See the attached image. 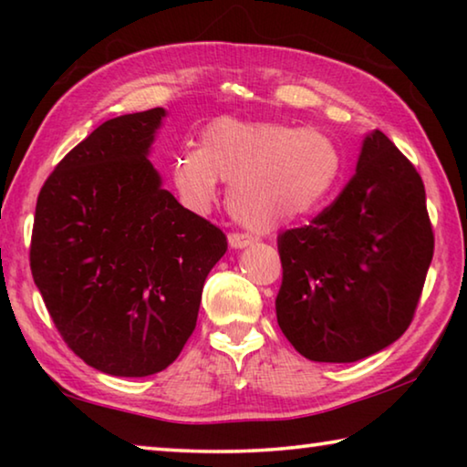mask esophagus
Listing matches in <instances>:
<instances>
[{
  "instance_id": "34e87169",
  "label": "esophagus",
  "mask_w": 467,
  "mask_h": 467,
  "mask_svg": "<svg viewBox=\"0 0 467 467\" xmlns=\"http://www.w3.org/2000/svg\"><path fill=\"white\" fill-rule=\"evenodd\" d=\"M228 243H231L233 249H243L253 243V236L244 234V233H231L228 234Z\"/></svg>"
}]
</instances>
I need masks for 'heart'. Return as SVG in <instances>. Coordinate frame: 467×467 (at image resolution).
Listing matches in <instances>:
<instances>
[{
  "instance_id": "heart-1",
  "label": "heart",
  "mask_w": 467,
  "mask_h": 467,
  "mask_svg": "<svg viewBox=\"0 0 467 467\" xmlns=\"http://www.w3.org/2000/svg\"><path fill=\"white\" fill-rule=\"evenodd\" d=\"M171 169L187 208L208 210L220 179L231 183L228 208L234 218L253 231H272L329 200L344 156L317 130L220 117L202 131L200 148L181 150Z\"/></svg>"
}]
</instances>
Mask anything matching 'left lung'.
I'll return each mask as SVG.
<instances>
[{
  "label": "left lung",
  "instance_id": "left-lung-1",
  "mask_svg": "<svg viewBox=\"0 0 467 467\" xmlns=\"http://www.w3.org/2000/svg\"><path fill=\"white\" fill-rule=\"evenodd\" d=\"M278 326L315 362H357L414 319L434 234L414 164L375 130L357 172L311 224L278 234Z\"/></svg>",
  "mask_w": 467,
  "mask_h": 467
}]
</instances>
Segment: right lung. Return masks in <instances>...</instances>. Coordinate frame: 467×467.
Wrapping results in <instances>:
<instances>
[{
    "instance_id": "obj_1",
    "label": "right lung",
    "mask_w": 467,
    "mask_h": 467,
    "mask_svg": "<svg viewBox=\"0 0 467 467\" xmlns=\"http://www.w3.org/2000/svg\"><path fill=\"white\" fill-rule=\"evenodd\" d=\"M164 109L99 125L38 193L30 270L63 342L115 377L161 373L193 334L226 234L148 161Z\"/></svg>"
}]
</instances>
